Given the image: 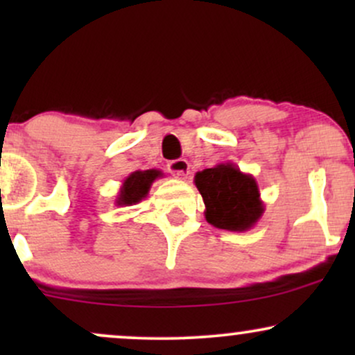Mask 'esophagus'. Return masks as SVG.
<instances>
[{
  "instance_id": "esophagus-1",
  "label": "esophagus",
  "mask_w": 355,
  "mask_h": 355,
  "mask_svg": "<svg viewBox=\"0 0 355 355\" xmlns=\"http://www.w3.org/2000/svg\"><path fill=\"white\" fill-rule=\"evenodd\" d=\"M168 172L175 175V177L187 178L190 173V164L185 160V158H178V160H173L168 164Z\"/></svg>"
}]
</instances>
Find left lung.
Listing matches in <instances>:
<instances>
[{
  "label": "left lung",
  "instance_id": "obj_1",
  "mask_svg": "<svg viewBox=\"0 0 355 355\" xmlns=\"http://www.w3.org/2000/svg\"><path fill=\"white\" fill-rule=\"evenodd\" d=\"M195 185L205 203V220L222 230L245 232L255 227L266 205L250 173L234 164H218L195 173Z\"/></svg>",
  "mask_w": 355,
  "mask_h": 355
}]
</instances>
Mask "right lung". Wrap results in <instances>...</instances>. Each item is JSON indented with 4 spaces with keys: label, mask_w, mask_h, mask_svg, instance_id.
<instances>
[{
    "label": "right lung",
    "mask_w": 355,
    "mask_h": 355,
    "mask_svg": "<svg viewBox=\"0 0 355 355\" xmlns=\"http://www.w3.org/2000/svg\"><path fill=\"white\" fill-rule=\"evenodd\" d=\"M162 177H164V173H162V170L157 168L137 170V172L130 173L123 180V183H121L115 203L118 207L137 205L138 202L146 198L152 183Z\"/></svg>",
    "instance_id": "right-lung-1"
}]
</instances>
